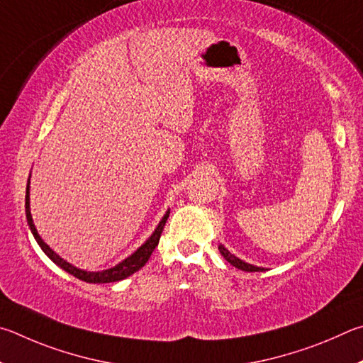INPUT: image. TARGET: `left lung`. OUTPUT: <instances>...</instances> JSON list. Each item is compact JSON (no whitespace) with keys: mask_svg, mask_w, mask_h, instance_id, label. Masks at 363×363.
<instances>
[{"mask_svg":"<svg viewBox=\"0 0 363 363\" xmlns=\"http://www.w3.org/2000/svg\"><path fill=\"white\" fill-rule=\"evenodd\" d=\"M218 250H220L221 255H223V258L226 259V262L231 263V264L234 266V268L242 269V271H247V272H262V271H264V268H258V266L249 264V263L242 262V259H239L238 257H234L230 250L225 249V245L220 244V245H218Z\"/></svg>","mask_w":363,"mask_h":363,"instance_id":"1","label":"left lung"}]
</instances>
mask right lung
Instances as JSON below:
<instances>
[{
  "instance_id": "1",
  "label": "right lung",
  "mask_w": 363,
  "mask_h": 363,
  "mask_svg": "<svg viewBox=\"0 0 363 363\" xmlns=\"http://www.w3.org/2000/svg\"><path fill=\"white\" fill-rule=\"evenodd\" d=\"M25 213H27V221H28V226L31 230V234H33L38 245L41 247V250L46 253V255L52 259V262L60 266L63 271L69 272V274L74 276L76 279H79V281H84L89 284H108V282H118V281H123V279L132 276L133 272H137L140 268H143L148 262L152 250L156 249V245L159 244V238H161V233L164 230V225L165 221L169 218V211L165 212V215L162 217V220L159 221V225L156 226L155 233L151 234L148 238V240L142 245L138 247V249L132 253L130 257H127L125 259H123L119 264L113 266L110 269H105V271H97V272H92V271H84V269H79L76 268V266L69 264L65 259L60 258L57 253L50 249V247L44 242L41 239L40 234H38L35 223H33V218H31V212H30V178H28V185H27V194H25Z\"/></svg>"
}]
</instances>
